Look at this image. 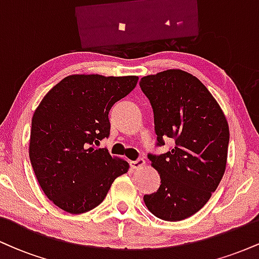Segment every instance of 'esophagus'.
<instances>
[{
    "label": "esophagus",
    "mask_w": 259,
    "mask_h": 259,
    "mask_svg": "<svg viewBox=\"0 0 259 259\" xmlns=\"http://www.w3.org/2000/svg\"><path fill=\"white\" fill-rule=\"evenodd\" d=\"M130 165H132L133 169H140L145 165V159L140 157V158H138L136 160H132V162H130Z\"/></svg>",
    "instance_id": "34e87169"
}]
</instances>
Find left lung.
Segmentation results:
<instances>
[{
	"mask_svg": "<svg viewBox=\"0 0 259 259\" xmlns=\"http://www.w3.org/2000/svg\"><path fill=\"white\" fill-rule=\"evenodd\" d=\"M140 88L153 109L156 146L173 144L168 152L147 154L160 186L144 196L145 204L163 221H183L207 203L224 175L228 121L206 86L184 70L144 76Z\"/></svg>",
	"mask_w": 259,
	"mask_h": 259,
	"instance_id": "1",
	"label": "left lung"
}]
</instances>
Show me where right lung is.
<instances>
[{
  "instance_id": "add662e5",
  "label": "right lung",
  "mask_w": 259,
  "mask_h": 259,
  "mask_svg": "<svg viewBox=\"0 0 259 259\" xmlns=\"http://www.w3.org/2000/svg\"><path fill=\"white\" fill-rule=\"evenodd\" d=\"M138 76L69 75L47 92L31 120L29 157L45 195L72 214L105 200L129 164L112 158L100 141L108 138L112 106L129 95Z\"/></svg>"
}]
</instances>
